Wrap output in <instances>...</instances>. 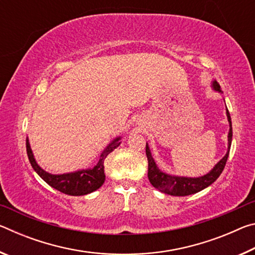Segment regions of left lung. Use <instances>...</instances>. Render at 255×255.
<instances>
[{"label":"left lung","instance_id":"8db88e82","mask_svg":"<svg viewBox=\"0 0 255 255\" xmlns=\"http://www.w3.org/2000/svg\"><path fill=\"white\" fill-rule=\"evenodd\" d=\"M214 89L216 91H221V86L217 83V82H214ZM228 122H230V132H228V150L225 156H224L221 161L216 164L215 167L211 170L208 174L204 176H200V178H183V176H172L169 174L163 173L162 171L158 170V167L155 164L154 159L152 157V154L149 152L148 145L146 144V156H147L148 161V180L149 182L152 183L154 188L162 192H165L167 195L171 196H189L192 195V193L199 192L201 190L208 187L211 183H214L216 180L218 179V176L222 174L224 167L226 165L228 155H230V148L232 144V136H233V130H232V120L231 116L228 110H226Z\"/></svg>","mask_w":255,"mask_h":255}]
</instances>
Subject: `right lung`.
Here are the masks:
<instances>
[{
	"instance_id": "obj_1",
	"label": "right lung",
	"mask_w": 255,
	"mask_h": 255,
	"mask_svg": "<svg viewBox=\"0 0 255 255\" xmlns=\"http://www.w3.org/2000/svg\"><path fill=\"white\" fill-rule=\"evenodd\" d=\"M120 137L116 138L109 146L103 150L101 154L99 162L96 166L91 170H83V171H77L74 173H67V174H49L45 172L41 167L38 165L33 158V154L30 148L29 140L27 139L25 143V147H27V154L29 157L30 164H31L32 169L37 172L38 175L45 181L46 183H48L50 187L58 190V191L65 193V195L70 196H84L88 193H91L96 191L101 187L106 180L105 175V159L108 156V154L111 153L115 148H117L120 145Z\"/></svg>"
}]
</instances>
